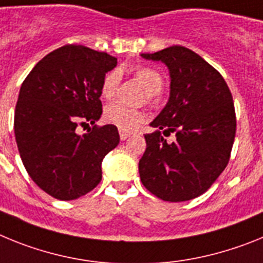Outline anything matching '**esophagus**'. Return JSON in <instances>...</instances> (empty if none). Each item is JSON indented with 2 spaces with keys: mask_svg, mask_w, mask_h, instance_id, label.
<instances>
[{
  "mask_svg": "<svg viewBox=\"0 0 263 263\" xmlns=\"http://www.w3.org/2000/svg\"><path fill=\"white\" fill-rule=\"evenodd\" d=\"M119 135H120V139H122V140H127V139L132 136V132L125 131V129H119Z\"/></svg>",
  "mask_w": 263,
  "mask_h": 263,
  "instance_id": "esophagus-1",
  "label": "esophagus"
}]
</instances>
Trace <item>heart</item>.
<instances>
[{"instance_id":"heart-1","label":"heart","mask_w":263,"mask_h":263,"mask_svg":"<svg viewBox=\"0 0 263 263\" xmlns=\"http://www.w3.org/2000/svg\"><path fill=\"white\" fill-rule=\"evenodd\" d=\"M132 77L143 86L145 90V100L152 102L155 99V95L159 93L163 88V77L157 70L149 66L139 65L132 68ZM119 77L118 71H109L104 75L102 84H100V95L106 100L114 99L116 95V91L119 87ZM144 112L138 108H129L120 103H112L104 108L103 119L108 124H112L118 127L119 129H125V131H132L136 127L144 122Z\"/></svg>"}]
</instances>
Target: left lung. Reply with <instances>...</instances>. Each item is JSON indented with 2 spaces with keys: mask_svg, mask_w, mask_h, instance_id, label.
<instances>
[{
  "mask_svg": "<svg viewBox=\"0 0 263 263\" xmlns=\"http://www.w3.org/2000/svg\"><path fill=\"white\" fill-rule=\"evenodd\" d=\"M141 57L168 66L171 97L151 123L157 131L144 135L140 180L164 201L192 200L211 188L229 163L237 128L232 92L213 66L184 46ZM173 132L176 139L166 143L163 136Z\"/></svg>",
  "mask_w": 263,
  "mask_h": 263,
  "instance_id": "8db88e82",
  "label": "left lung"
}]
</instances>
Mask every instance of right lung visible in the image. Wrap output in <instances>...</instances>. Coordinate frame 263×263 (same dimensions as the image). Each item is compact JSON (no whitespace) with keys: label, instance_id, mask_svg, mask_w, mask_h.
Segmentation results:
<instances>
[{"label":"right lung","instance_id":"1","mask_svg":"<svg viewBox=\"0 0 263 263\" xmlns=\"http://www.w3.org/2000/svg\"><path fill=\"white\" fill-rule=\"evenodd\" d=\"M115 57L66 45L42 58L25 78L14 114L18 151L27 173L47 195L70 201L102 180V160L119 144L118 128L95 125L103 108L100 84ZM92 124L81 137L77 129Z\"/></svg>","mask_w":263,"mask_h":263}]
</instances>
